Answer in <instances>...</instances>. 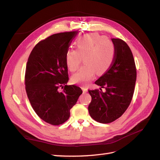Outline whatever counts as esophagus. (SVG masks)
Masks as SVG:
<instances>
[{
  "instance_id": "obj_1",
  "label": "esophagus",
  "mask_w": 160,
  "mask_h": 160,
  "mask_svg": "<svg viewBox=\"0 0 160 160\" xmlns=\"http://www.w3.org/2000/svg\"><path fill=\"white\" fill-rule=\"evenodd\" d=\"M82 89H83V91L84 93H87V92H88V89L84 88V87H83V88H82Z\"/></svg>"
}]
</instances>
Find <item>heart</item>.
I'll list each match as a JSON object with an SVG mask.
<instances>
[{"label":"heart","instance_id":"heart-1","mask_svg":"<svg viewBox=\"0 0 160 160\" xmlns=\"http://www.w3.org/2000/svg\"><path fill=\"white\" fill-rule=\"evenodd\" d=\"M76 49H68L65 61L68 69L75 71L83 58L85 65L71 77L73 83L86 84L93 79L95 74L102 75L112 65L115 58V48L112 42L105 37L91 33L76 41Z\"/></svg>","mask_w":160,"mask_h":160}]
</instances>
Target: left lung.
<instances>
[{
    "label": "left lung",
    "instance_id": "8db88e82",
    "mask_svg": "<svg viewBox=\"0 0 160 160\" xmlns=\"http://www.w3.org/2000/svg\"><path fill=\"white\" fill-rule=\"evenodd\" d=\"M115 48V58L110 69L95 83L99 89L89 90L91 101L88 110L96 122L109 123L118 119L132 101L136 81V67L132 52L120 38H111ZM101 88H105L103 92Z\"/></svg>",
    "mask_w": 160,
    "mask_h": 160
}]
</instances>
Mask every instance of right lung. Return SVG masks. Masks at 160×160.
Listing matches in <instances>:
<instances>
[{"label":"right lung","instance_id":"right-lung-1","mask_svg":"<svg viewBox=\"0 0 160 160\" xmlns=\"http://www.w3.org/2000/svg\"><path fill=\"white\" fill-rule=\"evenodd\" d=\"M77 32L54 34L40 41L27 63L25 89L31 105L38 117L53 125L69 118L70 109L83 92L79 87L66 85L69 77L65 54Z\"/></svg>","mask_w":160,"mask_h":160}]
</instances>
